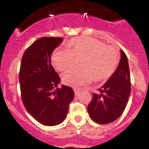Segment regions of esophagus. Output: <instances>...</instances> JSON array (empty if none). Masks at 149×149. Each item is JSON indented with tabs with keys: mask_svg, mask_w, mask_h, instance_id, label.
I'll return each mask as SVG.
<instances>
[{
	"mask_svg": "<svg viewBox=\"0 0 149 149\" xmlns=\"http://www.w3.org/2000/svg\"><path fill=\"white\" fill-rule=\"evenodd\" d=\"M74 94L77 95L79 93H80V91H81V90H80L79 89H76V88H75V89H74Z\"/></svg>",
	"mask_w": 149,
	"mask_h": 149,
	"instance_id": "1",
	"label": "esophagus"
}]
</instances>
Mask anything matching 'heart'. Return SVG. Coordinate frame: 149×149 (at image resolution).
I'll return each instance as SVG.
<instances>
[{"label":"heart","instance_id":"obj_1","mask_svg":"<svg viewBox=\"0 0 149 149\" xmlns=\"http://www.w3.org/2000/svg\"><path fill=\"white\" fill-rule=\"evenodd\" d=\"M68 49L56 48L51 55V63L59 71L70 68L74 59H81L80 71L68 70L62 75L67 86L77 88L89 84L93 79L106 80L112 75L119 63L116 50L97 39L88 36L73 38L68 42Z\"/></svg>","mask_w":149,"mask_h":149}]
</instances>
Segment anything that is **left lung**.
I'll return each mask as SVG.
<instances>
[{
	"label": "left lung",
	"instance_id": "1",
	"mask_svg": "<svg viewBox=\"0 0 149 149\" xmlns=\"http://www.w3.org/2000/svg\"><path fill=\"white\" fill-rule=\"evenodd\" d=\"M130 70L127 56L121 51V60L116 70L106 84L93 93V98L87 107L89 116L101 125L116 120L125 109L131 90Z\"/></svg>",
	"mask_w": 149,
	"mask_h": 149
}]
</instances>
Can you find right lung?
I'll list each match as a JSON object with an SVG mask.
<instances>
[{
	"label": "right lung",
	"instance_id": "obj_1",
	"mask_svg": "<svg viewBox=\"0 0 149 149\" xmlns=\"http://www.w3.org/2000/svg\"><path fill=\"white\" fill-rule=\"evenodd\" d=\"M62 37H42L26 49L19 71L22 100L25 109L44 125H59L65 119L74 98L69 86H57L60 76L51 65V56Z\"/></svg>",
	"mask_w": 149,
	"mask_h": 149
}]
</instances>
